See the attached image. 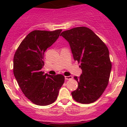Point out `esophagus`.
Here are the masks:
<instances>
[{
    "instance_id": "esophagus-1",
    "label": "esophagus",
    "mask_w": 127,
    "mask_h": 127,
    "mask_svg": "<svg viewBox=\"0 0 127 127\" xmlns=\"http://www.w3.org/2000/svg\"><path fill=\"white\" fill-rule=\"evenodd\" d=\"M73 78V77L72 76H65V79L66 80H69V79H72Z\"/></svg>"
}]
</instances>
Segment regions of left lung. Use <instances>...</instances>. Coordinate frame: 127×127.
Wrapping results in <instances>:
<instances>
[{
  "label": "left lung",
  "instance_id": "8db88e82",
  "mask_svg": "<svg viewBox=\"0 0 127 127\" xmlns=\"http://www.w3.org/2000/svg\"><path fill=\"white\" fill-rule=\"evenodd\" d=\"M70 44L74 59L81 63L82 74L74 76L78 87L71 93L74 100L90 104L99 98L107 87L111 70L108 48L91 29L73 28L60 34Z\"/></svg>",
  "mask_w": 127,
  "mask_h": 127
}]
</instances>
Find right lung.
<instances>
[{"label":"right lung","mask_w":127,"mask_h":127,"mask_svg":"<svg viewBox=\"0 0 127 127\" xmlns=\"http://www.w3.org/2000/svg\"><path fill=\"white\" fill-rule=\"evenodd\" d=\"M62 30H33L22 41L14 53V77L26 97L36 105L53 103L64 83L63 75L51 76L41 71L44 52L57 41Z\"/></svg>","instance_id":"add662e5"}]
</instances>
